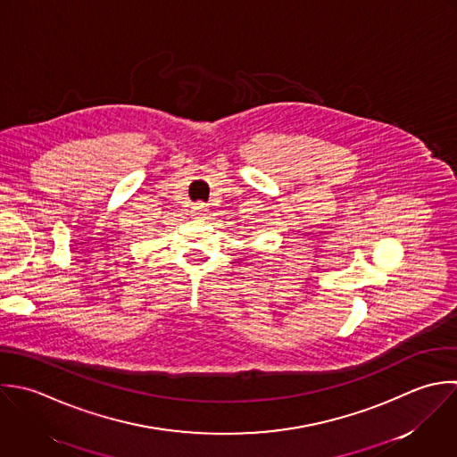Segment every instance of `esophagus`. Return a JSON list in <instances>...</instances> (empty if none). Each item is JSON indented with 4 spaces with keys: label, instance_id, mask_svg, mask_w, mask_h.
<instances>
[{
    "label": "esophagus",
    "instance_id": "34e87169",
    "mask_svg": "<svg viewBox=\"0 0 457 457\" xmlns=\"http://www.w3.org/2000/svg\"><path fill=\"white\" fill-rule=\"evenodd\" d=\"M208 213V206L204 203H195L192 206V215L194 217H204Z\"/></svg>",
    "mask_w": 457,
    "mask_h": 457
}]
</instances>
